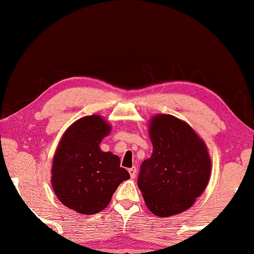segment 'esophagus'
<instances>
[{
	"label": "esophagus",
	"mask_w": 254,
	"mask_h": 254,
	"mask_svg": "<svg viewBox=\"0 0 254 254\" xmlns=\"http://www.w3.org/2000/svg\"><path fill=\"white\" fill-rule=\"evenodd\" d=\"M128 173H130L131 178H134L136 176V168H135V167H132V168L128 169Z\"/></svg>",
	"instance_id": "1"
}]
</instances>
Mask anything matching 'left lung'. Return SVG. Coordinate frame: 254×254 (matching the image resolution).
Returning a JSON list of instances; mask_svg holds the SVG:
<instances>
[{
  "label": "left lung",
  "instance_id": "8db88e82",
  "mask_svg": "<svg viewBox=\"0 0 254 254\" xmlns=\"http://www.w3.org/2000/svg\"><path fill=\"white\" fill-rule=\"evenodd\" d=\"M152 154L141 165L137 186L150 212L169 217L190 208L207 187L212 161L194 128L170 114L149 121Z\"/></svg>",
  "mask_w": 254,
  "mask_h": 254
}]
</instances>
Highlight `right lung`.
Masks as SVG:
<instances>
[{
    "label": "right lung",
    "mask_w": 254,
    "mask_h": 254,
    "mask_svg": "<svg viewBox=\"0 0 254 254\" xmlns=\"http://www.w3.org/2000/svg\"><path fill=\"white\" fill-rule=\"evenodd\" d=\"M112 130L101 115L77 120L64 133L51 166V185L60 203L84 215L110 204L120 184L130 178L120 158L104 152L100 143Z\"/></svg>",
    "instance_id": "add662e5"
}]
</instances>
